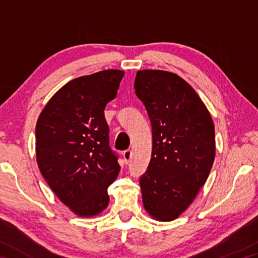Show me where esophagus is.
<instances>
[{
	"label": "esophagus",
	"mask_w": 258,
	"mask_h": 258,
	"mask_svg": "<svg viewBox=\"0 0 258 258\" xmlns=\"http://www.w3.org/2000/svg\"><path fill=\"white\" fill-rule=\"evenodd\" d=\"M122 156H123L124 163H125V164H128V162L131 161V158H132V151H130V150L124 151Z\"/></svg>",
	"instance_id": "34e87169"
}]
</instances>
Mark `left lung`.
I'll list each match as a JSON object with an SVG mask.
<instances>
[{"mask_svg": "<svg viewBox=\"0 0 258 258\" xmlns=\"http://www.w3.org/2000/svg\"><path fill=\"white\" fill-rule=\"evenodd\" d=\"M135 93L151 119L153 147L140 179L146 213L155 221L176 220L206 183L215 160V127L200 95L177 74L138 71Z\"/></svg>", "mask_w": 258, "mask_h": 258, "instance_id": "1", "label": "left lung"}]
</instances>
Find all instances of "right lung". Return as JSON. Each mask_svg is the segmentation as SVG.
<instances>
[{"label":"right lung","mask_w":258,"mask_h":258,"mask_svg":"<svg viewBox=\"0 0 258 258\" xmlns=\"http://www.w3.org/2000/svg\"><path fill=\"white\" fill-rule=\"evenodd\" d=\"M124 71L104 70L68 82L46 103L35 127L37 166L58 200L80 217L105 210L119 173L108 145L106 104Z\"/></svg>","instance_id":"obj_1"}]
</instances>
